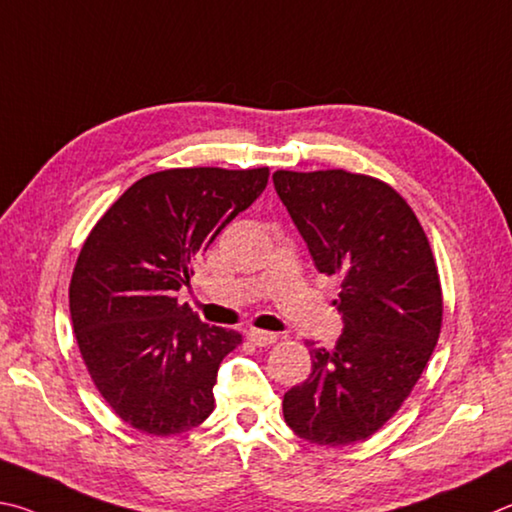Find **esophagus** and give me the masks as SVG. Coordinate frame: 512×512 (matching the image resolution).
<instances>
[{
    "instance_id": "esophagus-1",
    "label": "esophagus",
    "mask_w": 512,
    "mask_h": 512,
    "mask_svg": "<svg viewBox=\"0 0 512 512\" xmlns=\"http://www.w3.org/2000/svg\"><path fill=\"white\" fill-rule=\"evenodd\" d=\"M247 339L254 346H272L279 337H276V333H267V330H249Z\"/></svg>"
}]
</instances>
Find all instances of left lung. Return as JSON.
<instances>
[{
	"instance_id": "left-lung-1",
	"label": "left lung",
	"mask_w": 512,
	"mask_h": 512,
	"mask_svg": "<svg viewBox=\"0 0 512 512\" xmlns=\"http://www.w3.org/2000/svg\"><path fill=\"white\" fill-rule=\"evenodd\" d=\"M274 188L321 274L337 276L344 333L308 342L312 373L283 396L303 441L351 445L396 414L434 353L443 292L423 227L389 184L346 170H276Z\"/></svg>"
}]
</instances>
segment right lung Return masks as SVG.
I'll use <instances>...</instances> for the list:
<instances>
[{"mask_svg": "<svg viewBox=\"0 0 512 512\" xmlns=\"http://www.w3.org/2000/svg\"><path fill=\"white\" fill-rule=\"evenodd\" d=\"M270 168H170L141 177L89 233L69 283L76 342L114 414L152 436L213 411L220 362L242 337L177 301L193 263L265 191Z\"/></svg>", "mask_w": 512, "mask_h": 512, "instance_id": "add662e5", "label": "right lung"}]
</instances>
